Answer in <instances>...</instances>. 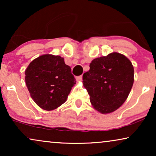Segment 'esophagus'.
Masks as SVG:
<instances>
[{"label": "esophagus", "mask_w": 156, "mask_h": 156, "mask_svg": "<svg viewBox=\"0 0 156 156\" xmlns=\"http://www.w3.org/2000/svg\"><path fill=\"white\" fill-rule=\"evenodd\" d=\"M76 80L77 81H82V75H80V76H76Z\"/></svg>", "instance_id": "34e87169"}]
</instances>
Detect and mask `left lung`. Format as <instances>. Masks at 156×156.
<instances>
[{"label": "left lung", "mask_w": 156, "mask_h": 156, "mask_svg": "<svg viewBox=\"0 0 156 156\" xmlns=\"http://www.w3.org/2000/svg\"><path fill=\"white\" fill-rule=\"evenodd\" d=\"M83 74V85L94 108L101 114L112 113L126 100L133 87L134 69L124 55L113 52L93 59Z\"/></svg>", "instance_id": "obj_1"}]
</instances>
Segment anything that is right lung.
Wrapping results in <instances>:
<instances>
[{
  "label": "right lung",
  "mask_w": 156,
  "mask_h": 156,
  "mask_svg": "<svg viewBox=\"0 0 156 156\" xmlns=\"http://www.w3.org/2000/svg\"><path fill=\"white\" fill-rule=\"evenodd\" d=\"M25 83L33 101L42 109L57 108L67 101L76 84L64 58L44 55L32 61L25 70Z\"/></svg>",
  "instance_id": "add662e5"
}]
</instances>
